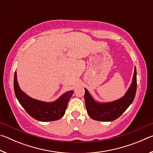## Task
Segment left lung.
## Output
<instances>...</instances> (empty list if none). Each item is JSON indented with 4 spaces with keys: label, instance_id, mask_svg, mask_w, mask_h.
Here are the masks:
<instances>
[{
    "label": "left lung",
    "instance_id": "8db88e82",
    "mask_svg": "<svg viewBox=\"0 0 153 153\" xmlns=\"http://www.w3.org/2000/svg\"><path fill=\"white\" fill-rule=\"evenodd\" d=\"M137 87L136 68L134 67L132 82L123 97L115 101L100 102L96 100L85 88L84 100L88 115L92 120L100 121H111L120 117L125 112L135 98Z\"/></svg>",
    "mask_w": 153,
    "mask_h": 153
}]
</instances>
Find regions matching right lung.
<instances>
[{
  "label": "right lung",
  "instance_id": "1",
  "mask_svg": "<svg viewBox=\"0 0 153 153\" xmlns=\"http://www.w3.org/2000/svg\"><path fill=\"white\" fill-rule=\"evenodd\" d=\"M14 90L18 101L29 115L40 121L59 120L65 115L73 90L66 92L54 102H44L29 97L21 90L17 78V73L14 76Z\"/></svg>",
  "mask_w": 153,
  "mask_h": 153
}]
</instances>
